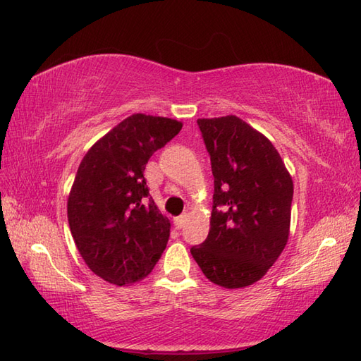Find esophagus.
<instances>
[{"instance_id": "34e87169", "label": "esophagus", "mask_w": 361, "mask_h": 361, "mask_svg": "<svg viewBox=\"0 0 361 361\" xmlns=\"http://www.w3.org/2000/svg\"><path fill=\"white\" fill-rule=\"evenodd\" d=\"M186 220H188V216H186V214H181V216L180 217H176L175 219V225H176V228H183V226H185L186 225Z\"/></svg>"}]
</instances>
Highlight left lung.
<instances>
[{"label":"left lung","instance_id":"8db88e82","mask_svg":"<svg viewBox=\"0 0 361 361\" xmlns=\"http://www.w3.org/2000/svg\"><path fill=\"white\" fill-rule=\"evenodd\" d=\"M197 124L211 157L214 197L209 234L190 255L211 282L247 287L286 248L293 181L273 144L247 122L225 116Z\"/></svg>","mask_w":361,"mask_h":361}]
</instances>
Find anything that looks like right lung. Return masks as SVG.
Masks as SVG:
<instances>
[{
    "instance_id": "obj_1",
    "label": "right lung",
    "mask_w": 361,
    "mask_h": 361,
    "mask_svg": "<svg viewBox=\"0 0 361 361\" xmlns=\"http://www.w3.org/2000/svg\"><path fill=\"white\" fill-rule=\"evenodd\" d=\"M180 130L178 121L137 113L82 159L68 198V224L85 264L106 282H137L163 255L171 224L149 195L144 171Z\"/></svg>"
}]
</instances>
